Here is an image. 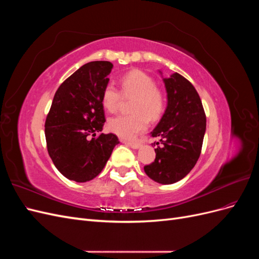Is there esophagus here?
<instances>
[{"label": "esophagus", "mask_w": 259, "mask_h": 259, "mask_svg": "<svg viewBox=\"0 0 259 259\" xmlns=\"http://www.w3.org/2000/svg\"><path fill=\"white\" fill-rule=\"evenodd\" d=\"M124 143L126 144L127 146H130L131 148H133V149H138L140 147V144L136 143V142H124Z\"/></svg>", "instance_id": "esophagus-1"}]
</instances>
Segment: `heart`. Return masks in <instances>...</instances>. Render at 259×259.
<instances>
[{
    "mask_svg": "<svg viewBox=\"0 0 259 259\" xmlns=\"http://www.w3.org/2000/svg\"><path fill=\"white\" fill-rule=\"evenodd\" d=\"M122 96L132 98L131 114H120L108 121V128L122 138H135L149 125V117L158 120L165 108L163 92L155 82L142 70H132L120 79V92L112 84H107L101 94V104L109 112L119 109Z\"/></svg>",
    "mask_w": 259,
    "mask_h": 259,
    "instance_id": "heart-1",
    "label": "heart"
}]
</instances>
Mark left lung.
<instances>
[{
	"instance_id": "left-lung-1",
	"label": "left lung",
	"mask_w": 259,
	"mask_h": 259,
	"mask_svg": "<svg viewBox=\"0 0 259 259\" xmlns=\"http://www.w3.org/2000/svg\"><path fill=\"white\" fill-rule=\"evenodd\" d=\"M163 81L167 107L151 132L152 137L161 138L162 146L154 149V162L144 169L154 182L169 185L189 174L199 160L206 116L197 90L186 77L175 72Z\"/></svg>"
}]
</instances>
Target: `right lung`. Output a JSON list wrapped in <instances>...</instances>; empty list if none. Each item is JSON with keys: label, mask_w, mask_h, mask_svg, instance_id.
<instances>
[{"label": "right lung", "mask_w": 259, "mask_h": 259, "mask_svg": "<svg viewBox=\"0 0 259 259\" xmlns=\"http://www.w3.org/2000/svg\"><path fill=\"white\" fill-rule=\"evenodd\" d=\"M112 68L110 61H91L77 69L55 93L46 116L51 159L62 175L76 183L98 176L120 143L112 133L97 136L106 122L101 94Z\"/></svg>", "instance_id": "obj_1"}]
</instances>
